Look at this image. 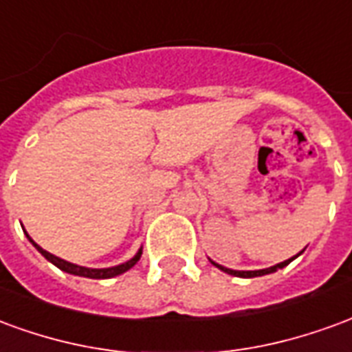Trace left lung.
Masks as SVG:
<instances>
[{
	"instance_id": "obj_1",
	"label": "left lung",
	"mask_w": 352,
	"mask_h": 352,
	"mask_svg": "<svg viewBox=\"0 0 352 352\" xmlns=\"http://www.w3.org/2000/svg\"><path fill=\"white\" fill-rule=\"evenodd\" d=\"M302 252H298L296 256H292V258H288L285 260V262H280V264H275L272 265V267H265V270H254V272H239V270H230V267H224V265L221 264H217V262H213V260L209 258V262L213 265H217L219 270H222L224 273H230V275H236V277H243V279H251V277H260V275H267V273H273V272H277V270H280V267H285V265H288L290 262L294 258H298Z\"/></svg>"
}]
</instances>
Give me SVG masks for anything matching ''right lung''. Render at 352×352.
<instances>
[{
    "label": "right lung",
    "mask_w": 352,
    "mask_h": 352,
    "mask_svg": "<svg viewBox=\"0 0 352 352\" xmlns=\"http://www.w3.org/2000/svg\"><path fill=\"white\" fill-rule=\"evenodd\" d=\"M26 237L30 239V243L34 245L35 249L41 252L45 258L49 260L50 264H54L56 267H60L62 272L72 273V275H79V277H88V279H111V277H116V275L128 272L130 267H133V265L138 264L139 258H141V254H143V249H139V251L135 252V256L128 260V262H124V264L113 265V267H85V265L72 264V262H67V260L58 258V256H54V254H50L49 251L41 249V247L35 243L32 237L28 236V232H26Z\"/></svg>",
    "instance_id": "add662e5"
}]
</instances>
